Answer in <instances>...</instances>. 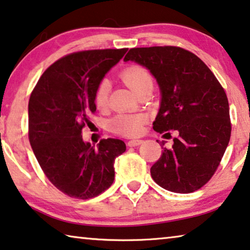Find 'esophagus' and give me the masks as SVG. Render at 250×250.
<instances>
[{
  "instance_id": "esophagus-1",
  "label": "esophagus",
  "mask_w": 250,
  "mask_h": 250,
  "mask_svg": "<svg viewBox=\"0 0 250 250\" xmlns=\"http://www.w3.org/2000/svg\"><path fill=\"white\" fill-rule=\"evenodd\" d=\"M141 144H143V140L133 139V140L128 141V147H137V146H139V145H141Z\"/></svg>"
}]
</instances>
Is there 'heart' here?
Returning <instances> with one entry per match:
<instances>
[{
	"mask_svg": "<svg viewBox=\"0 0 250 250\" xmlns=\"http://www.w3.org/2000/svg\"><path fill=\"white\" fill-rule=\"evenodd\" d=\"M122 81L130 89L137 93L147 86H152V77L147 69L141 66H131L126 68L121 75ZM109 83L103 81L99 84L95 91L94 101L99 109H104L107 104L109 96ZM145 118L136 114H119L110 121V129L113 132L124 136H137L143 130Z\"/></svg>",
	"mask_w": 250,
	"mask_h": 250,
	"instance_id": "1",
	"label": "heart"
}]
</instances>
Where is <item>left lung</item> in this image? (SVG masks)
Here are the masks:
<instances>
[{
  "mask_svg": "<svg viewBox=\"0 0 250 250\" xmlns=\"http://www.w3.org/2000/svg\"><path fill=\"white\" fill-rule=\"evenodd\" d=\"M124 61L146 67L157 82L161 104L155 131H177L172 147L161 143L162 156L150 168L151 177L170 192L201 188L218 168L230 140L225 89L197 56L180 47L132 48Z\"/></svg>",
  "mask_w": 250,
  "mask_h": 250,
  "instance_id": "obj_1",
  "label": "left lung"
}]
</instances>
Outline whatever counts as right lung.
<instances>
[{
  "mask_svg": "<svg viewBox=\"0 0 250 250\" xmlns=\"http://www.w3.org/2000/svg\"><path fill=\"white\" fill-rule=\"evenodd\" d=\"M124 49L86 50L65 56L42 74L29 100V140L43 173L59 191L77 199L98 196L112 185L114 161L125 151L120 139L93 146L82 130L96 110L94 96Z\"/></svg>",
  "mask_w": 250,
  "mask_h": 250,
  "instance_id": "1",
  "label": "right lung"
}]
</instances>
